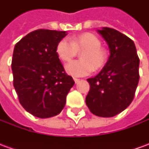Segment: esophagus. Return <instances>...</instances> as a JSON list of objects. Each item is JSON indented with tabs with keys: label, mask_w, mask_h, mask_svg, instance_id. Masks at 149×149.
<instances>
[{
	"label": "esophagus",
	"mask_w": 149,
	"mask_h": 149,
	"mask_svg": "<svg viewBox=\"0 0 149 149\" xmlns=\"http://www.w3.org/2000/svg\"><path fill=\"white\" fill-rule=\"evenodd\" d=\"M73 80H74L75 83H78L79 81H80V79H78V78H73Z\"/></svg>",
	"instance_id": "esophagus-1"
}]
</instances>
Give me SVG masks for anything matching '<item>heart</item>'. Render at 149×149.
<instances>
[{
    "label": "heart",
    "instance_id": "obj_1",
    "mask_svg": "<svg viewBox=\"0 0 149 149\" xmlns=\"http://www.w3.org/2000/svg\"><path fill=\"white\" fill-rule=\"evenodd\" d=\"M100 39L93 33H85L70 38L61 40L56 47V53L64 62H68L81 53L82 60L75 61L65 66L68 74L72 77H84L90 74L93 69H100L106 64L108 52L101 47Z\"/></svg>",
    "mask_w": 149,
    "mask_h": 149
}]
</instances>
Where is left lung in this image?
<instances>
[{
    "label": "left lung",
    "mask_w": 149,
    "mask_h": 149,
    "mask_svg": "<svg viewBox=\"0 0 149 149\" xmlns=\"http://www.w3.org/2000/svg\"><path fill=\"white\" fill-rule=\"evenodd\" d=\"M97 32L108 44L110 56L102 70L87 80L90 90L85 103L94 115L112 117L124 111L134 98L140 59L134 42L125 34L108 27Z\"/></svg>",
    "instance_id": "left-lung-1"
}]
</instances>
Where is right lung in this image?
<instances>
[{
    "mask_svg": "<svg viewBox=\"0 0 149 149\" xmlns=\"http://www.w3.org/2000/svg\"><path fill=\"white\" fill-rule=\"evenodd\" d=\"M67 34L66 31L37 29L14 47L13 86L22 107L39 118L58 115L74 85L56 53L57 43Z\"/></svg>",
    "mask_w": 149,
    "mask_h": 149,
    "instance_id": "add662e5",
    "label": "right lung"
}]
</instances>
